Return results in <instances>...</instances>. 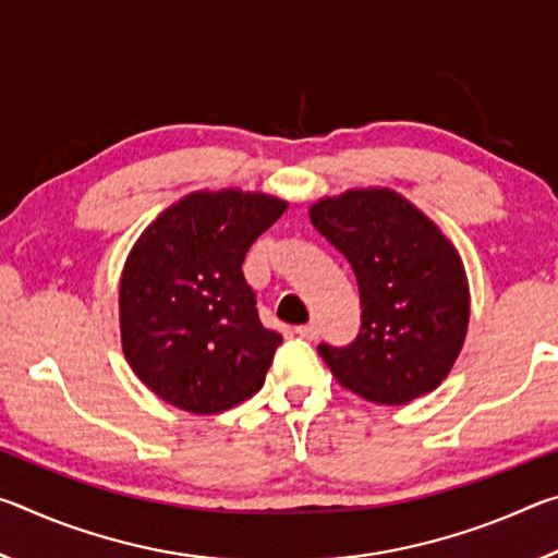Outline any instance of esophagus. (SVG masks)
Returning a JSON list of instances; mask_svg holds the SVG:
<instances>
[{
    "instance_id": "34e87169",
    "label": "esophagus",
    "mask_w": 558,
    "mask_h": 558,
    "mask_svg": "<svg viewBox=\"0 0 558 558\" xmlns=\"http://www.w3.org/2000/svg\"><path fill=\"white\" fill-rule=\"evenodd\" d=\"M295 332L302 337V339H315L319 335V327L317 323H307V325H300Z\"/></svg>"
}]
</instances>
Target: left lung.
<instances>
[{"mask_svg":"<svg viewBox=\"0 0 558 558\" xmlns=\"http://www.w3.org/2000/svg\"><path fill=\"white\" fill-rule=\"evenodd\" d=\"M344 253L362 302L349 347L319 344L335 379L362 399L403 405L438 389L465 344L470 288L456 245L418 206L386 186L347 189L310 206Z\"/></svg>","mask_w":558,"mask_h":558,"instance_id":"1","label":"left lung"}]
</instances>
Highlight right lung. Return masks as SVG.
<instances>
[{"label":"right lung","instance_id":"obj_1","mask_svg":"<svg viewBox=\"0 0 558 558\" xmlns=\"http://www.w3.org/2000/svg\"><path fill=\"white\" fill-rule=\"evenodd\" d=\"M286 209L272 194L202 189L132 245L120 276V342L159 399L211 415L260 391L282 337L260 325L241 266Z\"/></svg>","mask_w":558,"mask_h":558}]
</instances>
